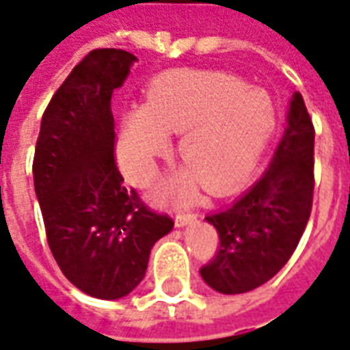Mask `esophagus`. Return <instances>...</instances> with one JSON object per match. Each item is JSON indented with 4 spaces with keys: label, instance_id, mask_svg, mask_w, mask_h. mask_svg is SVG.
<instances>
[{
    "label": "esophagus",
    "instance_id": "obj_1",
    "mask_svg": "<svg viewBox=\"0 0 350 350\" xmlns=\"http://www.w3.org/2000/svg\"><path fill=\"white\" fill-rule=\"evenodd\" d=\"M193 218H196V214H192V213H188V214L178 213L177 216H175V226H177V228H185L186 224L193 221Z\"/></svg>",
    "mask_w": 350,
    "mask_h": 350
}]
</instances>
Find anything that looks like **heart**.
Listing matches in <instances>:
<instances>
[{
    "label": "heart",
    "instance_id": "heart-1",
    "mask_svg": "<svg viewBox=\"0 0 350 350\" xmlns=\"http://www.w3.org/2000/svg\"><path fill=\"white\" fill-rule=\"evenodd\" d=\"M274 122V104L265 89L224 72L175 70L150 83L147 106L129 111L119 160L130 180L145 185L170 147L165 132H180L177 149L186 165L162 192L192 201L201 183L213 193L241 183L261 157Z\"/></svg>",
    "mask_w": 350,
    "mask_h": 350
}]
</instances>
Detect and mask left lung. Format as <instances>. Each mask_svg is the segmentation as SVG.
<instances>
[{"label": "left lung", "instance_id": "8db88e82", "mask_svg": "<svg viewBox=\"0 0 350 350\" xmlns=\"http://www.w3.org/2000/svg\"><path fill=\"white\" fill-rule=\"evenodd\" d=\"M313 145V122L302 94L295 93L267 172L233 205L205 216L220 237L216 256L200 270L208 287L224 295L248 293L289 261L311 214Z\"/></svg>", "mask_w": 350, "mask_h": 350}]
</instances>
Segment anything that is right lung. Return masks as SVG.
<instances>
[{"mask_svg": "<svg viewBox=\"0 0 350 350\" xmlns=\"http://www.w3.org/2000/svg\"><path fill=\"white\" fill-rule=\"evenodd\" d=\"M136 55L100 48L72 68L44 109L33 158L46 239L68 282L104 300L142 282L150 248L173 229L167 214L122 185L116 164L111 94Z\"/></svg>", "mask_w": 350, "mask_h": 350, "instance_id": "right-lung-1", "label": "right lung"}]
</instances>
